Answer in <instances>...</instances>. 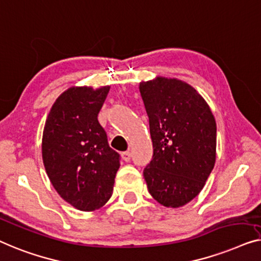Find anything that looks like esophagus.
<instances>
[{"label":"esophagus","instance_id":"1","mask_svg":"<svg viewBox=\"0 0 261 261\" xmlns=\"http://www.w3.org/2000/svg\"><path fill=\"white\" fill-rule=\"evenodd\" d=\"M122 159L125 161V162H129L131 159V152L130 151H124L122 152Z\"/></svg>","mask_w":261,"mask_h":261}]
</instances>
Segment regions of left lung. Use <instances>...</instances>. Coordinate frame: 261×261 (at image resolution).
<instances>
[{
    "instance_id": "left-lung-1",
    "label": "left lung",
    "mask_w": 261,
    "mask_h": 261,
    "mask_svg": "<svg viewBox=\"0 0 261 261\" xmlns=\"http://www.w3.org/2000/svg\"><path fill=\"white\" fill-rule=\"evenodd\" d=\"M149 117L153 155L144 175L164 207L178 208L199 195L216 160V122L197 91L176 78L139 84Z\"/></svg>"
}]
</instances>
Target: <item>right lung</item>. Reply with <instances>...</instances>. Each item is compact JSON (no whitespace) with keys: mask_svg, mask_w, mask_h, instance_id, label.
<instances>
[{"mask_svg":"<svg viewBox=\"0 0 261 261\" xmlns=\"http://www.w3.org/2000/svg\"><path fill=\"white\" fill-rule=\"evenodd\" d=\"M110 86H72L64 91L47 116L42 161L54 189L83 212L101 208L112 195L119 153L110 148L98 122Z\"/></svg>","mask_w":261,"mask_h":261,"instance_id":"right-lung-1","label":"right lung"}]
</instances>
